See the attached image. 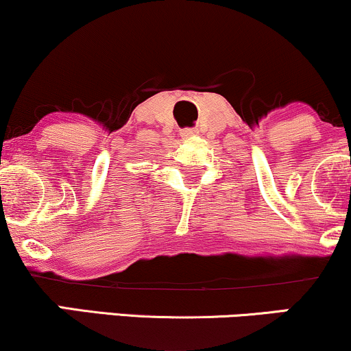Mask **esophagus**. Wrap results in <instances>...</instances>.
Returning <instances> with one entry per match:
<instances>
[{
	"mask_svg": "<svg viewBox=\"0 0 351 351\" xmlns=\"http://www.w3.org/2000/svg\"><path fill=\"white\" fill-rule=\"evenodd\" d=\"M198 134L199 132L196 130V128H183V130H181V136H183V138H193V136H196Z\"/></svg>",
	"mask_w": 351,
	"mask_h": 351,
	"instance_id": "1",
	"label": "esophagus"
}]
</instances>
